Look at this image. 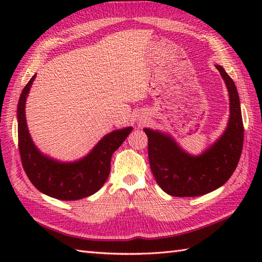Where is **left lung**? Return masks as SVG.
<instances>
[{
  "label": "left lung",
  "instance_id": "8db88e82",
  "mask_svg": "<svg viewBox=\"0 0 262 262\" xmlns=\"http://www.w3.org/2000/svg\"><path fill=\"white\" fill-rule=\"evenodd\" d=\"M230 97V117L223 134L199 155L186 152L171 135L144 128L153 176L164 192L174 197H197L220 188L236 169L243 147L240 98L234 82L221 65Z\"/></svg>",
  "mask_w": 262,
  "mask_h": 262
}]
</instances>
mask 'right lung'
Segmentation results:
<instances>
[{"mask_svg": "<svg viewBox=\"0 0 262 262\" xmlns=\"http://www.w3.org/2000/svg\"><path fill=\"white\" fill-rule=\"evenodd\" d=\"M36 74L21 92L16 110L18 140L22 165L39 191L59 200H77L101 189L110 173V161L133 127L116 129L104 135L91 152L73 162H62L47 157L35 145L26 120V101Z\"/></svg>", "mask_w": 262, "mask_h": 262, "instance_id": "obj_1", "label": "right lung"}]
</instances>
